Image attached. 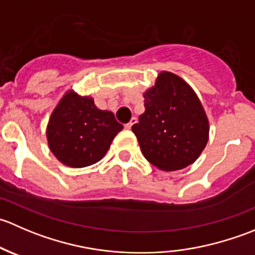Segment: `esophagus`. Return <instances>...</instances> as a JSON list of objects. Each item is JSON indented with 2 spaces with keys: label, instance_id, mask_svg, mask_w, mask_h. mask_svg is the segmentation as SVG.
<instances>
[{
  "label": "esophagus",
  "instance_id": "1",
  "mask_svg": "<svg viewBox=\"0 0 255 255\" xmlns=\"http://www.w3.org/2000/svg\"><path fill=\"white\" fill-rule=\"evenodd\" d=\"M135 123H137V118H135V117H133L132 120H130V122L128 123V125H126V128H127V129H130V128H132L133 126L135 125Z\"/></svg>",
  "mask_w": 255,
  "mask_h": 255
}]
</instances>
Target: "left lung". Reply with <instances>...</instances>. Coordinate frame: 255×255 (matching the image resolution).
<instances>
[{
    "mask_svg": "<svg viewBox=\"0 0 255 255\" xmlns=\"http://www.w3.org/2000/svg\"><path fill=\"white\" fill-rule=\"evenodd\" d=\"M145 111L132 127L144 158L164 171L195 163L208 142L210 123L192 87L170 71H161L144 91Z\"/></svg>",
    "mask_w": 255,
    "mask_h": 255,
    "instance_id": "obj_1",
    "label": "left lung"
}]
</instances>
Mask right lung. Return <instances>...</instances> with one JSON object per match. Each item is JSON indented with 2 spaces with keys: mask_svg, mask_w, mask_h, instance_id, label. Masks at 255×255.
<instances>
[{
  "mask_svg": "<svg viewBox=\"0 0 255 255\" xmlns=\"http://www.w3.org/2000/svg\"><path fill=\"white\" fill-rule=\"evenodd\" d=\"M123 129L111 111L97 109L94 99L74 90L63 95L47 126L49 149L60 163L85 168L101 160Z\"/></svg>",
  "mask_w": 255,
  "mask_h": 255,
  "instance_id": "add662e5",
  "label": "right lung"
}]
</instances>
